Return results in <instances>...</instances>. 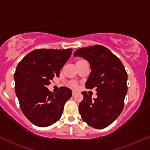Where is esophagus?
<instances>
[{
    "label": "esophagus",
    "mask_w": 150,
    "mask_h": 150,
    "mask_svg": "<svg viewBox=\"0 0 150 150\" xmlns=\"http://www.w3.org/2000/svg\"><path fill=\"white\" fill-rule=\"evenodd\" d=\"M76 91H75V90H72V96H75V95H76Z\"/></svg>",
    "instance_id": "obj_1"
}]
</instances>
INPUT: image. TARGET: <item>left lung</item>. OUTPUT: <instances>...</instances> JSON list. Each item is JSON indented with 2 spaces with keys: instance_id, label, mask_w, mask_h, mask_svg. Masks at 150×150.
Listing matches in <instances>:
<instances>
[{
  "instance_id": "1",
  "label": "left lung",
  "mask_w": 150,
  "mask_h": 150,
  "mask_svg": "<svg viewBox=\"0 0 150 150\" xmlns=\"http://www.w3.org/2000/svg\"><path fill=\"white\" fill-rule=\"evenodd\" d=\"M73 56L89 62L91 72L85 87L90 90L96 88L98 95L92 100L86 91L82 92L84 98L79 105L82 119L92 127H107L119 117L124 108L127 92V74L124 65L109 49L100 45L78 49Z\"/></svg>"
}]
</instances>
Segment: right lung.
<instances>
[{
  "mask_svg": "<svg viewBox=\"0 0 150 150\" xmlns=\"http://www.w3.org/2000/svg\"><path fill=\"white\" fill-rule=\"evenodd\" d=\"M72 49H37L25 55L14 74L15 90L25 116L36 126H50L61 117L72 90L61 87L57 93L47 88L70 58Z\"/></svg>",
  "mask_w": 150,
  "mask_h": 150,
  "instance_id": "right-lung-1",
  "label": "right lung"
}]
</instances>
